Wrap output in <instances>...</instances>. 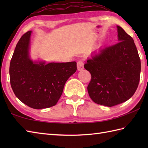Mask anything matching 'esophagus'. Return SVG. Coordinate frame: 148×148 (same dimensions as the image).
<instances>
[{
	"label": "esophagus",
	"instance_id": "obj_1",
	"mask_svg": "<svg viewBox=\"0 0 148 148\" xmlns=\"http://www.w3.org/2000/svg\"><path fill=\"white\" fill-rule=\"evenodd\" d=\"M77 67L78 71L83 70L84 68V63L83 61L79 60L77 62Z\"/></svg>",
	"mask_w": 148,
	"mask_h": 148
}]
</instances>
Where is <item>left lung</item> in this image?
<instances>
[{
    "label": "left lung",
    "mask_w": 148,
    "mask_h": 148,
    "mask_svg": "<svg viewBox=\"0 0 148 148\" xmlns=\"http://www.w3.org/2000/svg\"><path fill=\"white\" fill-rule=\"evenodd\" d=\"M119 42L94 52L84 65L92 76L88 86L90 98L112 107L127 101L139 85L140 60L132 37L117 26Z\"/></svg>",
    "instance_id": "8db88e82"
}]
</instances>
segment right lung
<instances>
[{"instance_id": "1", "label": "right lung", "mask_w": 148, "mask_h": 148, "mask_svg": "<svg viewBox=\"0 0 148 148\" xmlns=\"http://www.w3.org/2000/svg\"><path fill=\"white\" fill-rule=\"evenodd\" d=\"M29 31L19 40L9 66L11 86L15 95L33 109L48 108L56 104L66 81L77 70L76 62H34L29 55Z\"/></svg>"}]
</instances>
